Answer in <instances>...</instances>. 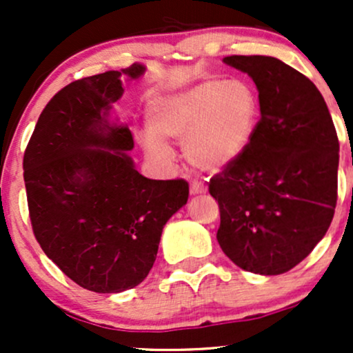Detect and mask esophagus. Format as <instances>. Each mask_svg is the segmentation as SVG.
<instances>
[{"instance_id": "1", "label": "esophagus", "mask_w": 353, "mask_h": 353, "mask_svg": "<svg viewBox=\"0 0 353 353\" xmlns=\"http://www.w3.org/2000/svg\"><path fill=\"white\" fill-rule=\"evenodd\" d=\"M205 192H208V188H205L202 182L194 181L192 184H190V194H192V196H197V194H205Z\"/></svg>"}]
</instances>
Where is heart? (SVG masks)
Returning a JSON list of instances; mask_svg holds the SVG:
<instances>
[{
	"mask_svg": "<svg viewBox=\"0 0 353 353\" xmlns=\"http://www.w3.org/2000/svg\"><path fill=\"white\" fill-rule=\"evenodd\" d=\"M257 92L242 79H204L154 96L148 104V128L141 137L144 152L169 163L164 139L182 141V154L205 172L228 169L247 151L259 121Z\"/></svg>",
	"mask_w": 353,
	"mask_h": 353,
	"instance_id": "1",
	"label": "heart"
}]
</instances>
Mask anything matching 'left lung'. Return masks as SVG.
<instances>
[{"mask_svg":"<svg viewBox=\"0 0 353 353\" xmlns=\"http://www.w3.org/2000/svg\"><path fill=\"white\" fill-rule=\"evenodd\" d=\"M257 86L261 121L247 151L209 182L217 242L247 272L290 270L322 241L337 204L339 137L315 84L272 56H228Z\"/></svg>","mask_w":353,"mask_h":353,"instance_id":"8db88e82","label":"left lung"}]
</instances>
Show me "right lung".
I'll return each instance as SVG.
<instances>
[{
	"label": "right lung",
	"mask_w": 353,
	"mask_h": 353,
	"mask_svg": "<svg viewBox=\"0 0 353 353\" xmlns=\"http://www.w3.org/2000/svg\"><path fill=\"white\" fill-rule=\"evenodd\" d=\"M144 71L134 63L68 84L43 109L24 152L36 241L71 281L98 294L148 277L165 222L189 197L184 179L137 172L131 131L109 117L124 83Z\"/></svg>",
	"instance_id": "right-lung-1"
}]
</instances>
